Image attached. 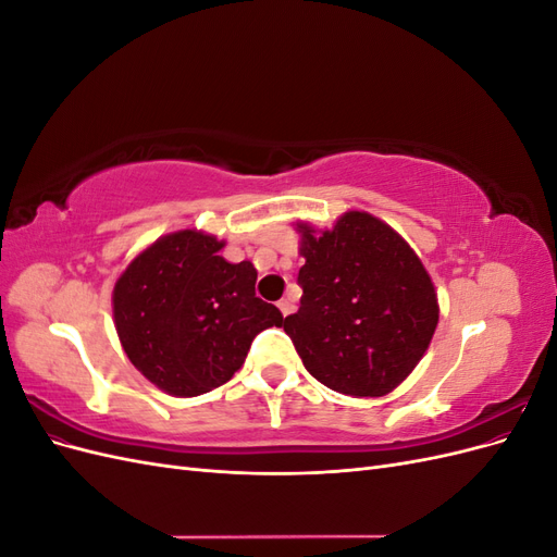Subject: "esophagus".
<instances>
[{"label": "esophagus", "mask_w": 557, "mask_h": 557, "mask_svg": "<svg viewBox=\"0 0 557 557\" xmlns=\"http://www.w3.org/2000/svg\"><path fill=\"white\" fill-rule=\"evenodd\" d=\"M278 309H281L283 315H290V313L295 311V305H293L290 299H281V301H278Z\"/></svg>", "instance_id": "1"}]
</instances>
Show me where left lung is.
<instances>
[{
	"label": "left lung",
	"mask_w": 557,
	"mask_h": 557,
	"mask_svg": "<svg viewBox=\"0 0 557 557\" xmlns=\"http://www.w3.org/2000/svg\"><path fill=\"white\" fill-rule=\"evenodd\" d=\"M299 311L285 318L307 372L330 391L381 397L407 379L440 320L423 262L379 218L350 211L334 230L301 225Z\"/></svg>",
	"instance_id": "1"
}]
</instances>
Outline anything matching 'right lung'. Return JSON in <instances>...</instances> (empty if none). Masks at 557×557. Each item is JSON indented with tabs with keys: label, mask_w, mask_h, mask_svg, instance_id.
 <instances>
[{
	"label": "right lung",
	"mask_w": 557,
	"mask_h": 557,
	"mask_svg": "<svg viewBox=\"0 0 557 557\" xmlns=\"http://www.w3.org/2000/svg\"><path fill=\"white\" fill-rule=\"evenodd\" d=\"M221 248L195 230L166 234L113 288L115 330L129 362L176 397L227 383L252 339L283 325L281 311L256 297V267L230 264Z\"/></svg>",
	"instance_id": "add662e5"
}]
</instances>
